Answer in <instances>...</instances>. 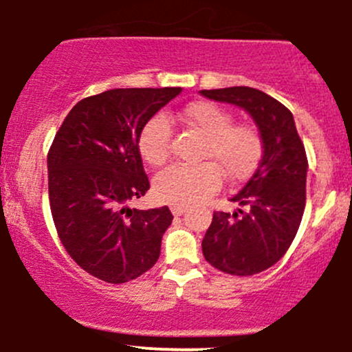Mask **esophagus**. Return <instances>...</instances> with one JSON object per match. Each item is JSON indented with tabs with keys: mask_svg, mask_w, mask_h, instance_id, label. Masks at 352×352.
<instances>
[{
	"mask_svg": "<svg viewBox=\"0 0 352 352\" xmlns=\"http://www.w3.org/2000/svg\"><path fill=\"white\" fill-rule=\"evenodd\" d=\"M170 211L173 212V216H182L184 212L187 211V208H186V206H177V204H173V206H170Z\"/></svg>",
	"mask_w": 352,
	"mask_h": 352,
	"instance_id": "esophagus-1",
	"label": "esophagus"
}]
</instances>
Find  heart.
Here are the masks:
<instances>
[{"label": "heart", "mask_w": 352, "mask_h": 352, "mask_svg": "<svg viewBox=\"0 0 352 352\" xmlns=\"http://www.w3.org/2000/svg\"><path fill=\"white\" fill-rule=\"evenodd\" d=\"M177 119L204 136L197 165L175 163L155 177L153 192L166 204L190 206L209 197L221 187L223 173L232 180H243L257 168L262 158V136L252 124H233V117L212 102L201 100L186 105ZM172 143V126L162 113L148 119L138 138L143 160L158 166L165 163Z\"/></svg>", "instance_id": "1"}]
</instances>
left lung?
<instances>
[{
	"mask_svg": "<svg viewBox=\"0 0 352 352\" xmlns=\"http://www.w3.org/2000/svg\"><path fill=\"white\" fill-rule=\"evenodd\" d=\"M216 102L250 113L262 136V158L254 175L230 201L233 214L216 211L202 239L212 267L232 276H254L274 265L296 236L307 201L308 160L293 113L271 95L250 87L201 90Z\"/></svg>",
	"mask_w": 352,
	"mask_h": 352,
	"instance_id": "left-lung-1",
	"label": "left lung"
}]
</instances>
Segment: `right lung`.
I'll return each instance as SVG.
<instances>
[{
	"label": "right lung",
	"mask_w": 352,
	"mask_h": 352,
	"mask_svg": "<svg viewBox=\"0 0 352 352\" xmlns=\"http://www.w3.org/2000/svg\"><path fill=\"white\" fill-rule=\"evenodd\" d=\"M182 88H116L78 102L47 155L49 202L66 252L112 285L140 278L160 257L172 225L166 206L131 209L150 189L138 138Z\"/></svg>",
	"instance_id": "obj_1"
}]
</instances>
